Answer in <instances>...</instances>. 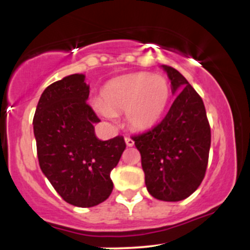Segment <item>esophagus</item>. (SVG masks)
Masks as SVG:
<instances>
[{
	"label": "esophagus",
	"mask_w": 250,
	"mask_h": 250,
	"mask_svg": "<svg viewBox=\"0 0 250 250\" xmlns=\"http://www.w3.org/2000/svg\"><path fill=\"white\" fill-rule=\"evenodd\" d=\"M125 144H127V146H133V145H134V140H133L130 137H125Z\"/></svg>",
	"instance_id": "34e87169"
}]
</instances>
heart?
I'll use <instances>...</instances> for the list:
<instances>
[{
    "instance_id": "obj_1",
    "label": "heart",
    "mask_w": 250,
    "mask_h": 250,
    "mask_svg": "<svg viewBox=\"0 0 250 250\" xmlns=\"http://www.w3.org/2000/svg\"><path fill=\"white\" fill-rule=\"evenodd\" d=\"M170 99V87L162 76L134 74L118 77L105 85L98 111L107 118L125 111L127 122L137 129L150 128L162 117Z\"/></svg>"
}]
</instances>
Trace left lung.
Returning <instances> with one entry per match:
<instances>
[{"label": "left lung", "mask_w": 250, "mask_h": 250, "mask_svg": "<svg viewBox=\"0 0 250 250\" xmlns=\"http://www.w3.org/2000/svg\"><path fill=\"white\" fill-rule=\"evenodd\" d=\"M162 67L173 93H179L158 125L132 139L141 155L148 193L157 200L178 202L192 195L206 175L210 125L200 94L178 70Z\"/></svg>", "instance_id": "left-lung-1"}]
</instances>
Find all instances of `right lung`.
Returning <instances> with one entry per match:
<instances>
[{"label": "right lung", "mask_w": 250, "mask_h": 250, "mask_svg": "<svg viewBox=\"0 0 250 250\" xmlns=\"http://www.w3.org/2000/svg\"><path fill=\"white\" fill-rule=\"evenodd\" d=\"M84 75L75 74L44 89L34 116L42 172L65 202L82 208L109 198L110 173L125 148L122 135L102 141L94 134L99 117L85 100Z\"/></svg>", "instance_id": "obj_1"}]
</instances>
